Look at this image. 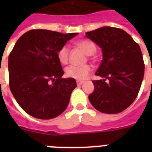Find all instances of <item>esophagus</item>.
<instances>
[{
	"label": "esophagus",
	"instance_id": "1",
	"mask_svg": "<svg viewBox=\"0 0 152 152\" xmlns=\"http://www.w3.org/2000/svg\"><path fill=\"white\" fill-rule=\"evenodd\" d=\"M76 83H77V85L78 86H80L82 85L83 83V81H80V80H77L76 81Z\"/></svg>",
	"mask_w": 152,
	"mask_h": 152
}]
</instances>
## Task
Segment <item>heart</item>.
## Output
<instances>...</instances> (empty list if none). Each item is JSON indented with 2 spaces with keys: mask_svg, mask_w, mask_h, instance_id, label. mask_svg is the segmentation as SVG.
<instances>
[{
  "mask_svg": "<svg viewBox=\"0 0 152 152\" xmlns=\"http://www.w3.org/2000/svg\"><path fill=\"white\" fill-rule=\"evenodd\" d=\"M77 46L82 49L88 55H91L96 50L95 45L88 39H82L77 42ZM69 47L68 45H64L59 49L57 52V57L61 64H67L69 61ZM92 69L89 64H84L82 66L70 65L65 69V74L70 78L76 80H84L88 76Z\"/></svg>",
  "mask_w": 152,
  "mask_h": 152,
  "instance_id": "obj_1",
  "label": "heart"
}]
</instances>
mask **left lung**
<instances>
[{"label":"left lung","mask_w":152,"mask_h":152,"mask_svg":"<svg viewBox=\"0 0 152 152\" xmlns=\"http://www.w3.org/2000/svg\"><path fill=\"white\" fill-rule=\"evenodd\" d=\"M86 37L99 46L102 61L93 80L91 103L104 113H118L134 102L141 87L144 62L140 46L124 30L102 27L87 32Z\"/></svg>","instance_id":"left-lung-1"}]
</instances>
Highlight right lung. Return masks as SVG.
Returning <instances> with one entry per match:
<instances>
[{
	"label": "right lung",
	"instance_id": "add662e5",
	"mask_svg": "<svg viewBox=\"0 0 152 152\" xmlns=\"http://www.w3.org/2000/svg\"><path fill=\"white\" fill-rule=\"evenodd\" d=\"M77 34L34 29L15 42L8 56L9 88L29 115L48 120L67 108L76 82L61 77L64 71L57 52Z\"/></svg>",
	"mask_w": 152,
	"mask_h": 152
}]
</instances>
